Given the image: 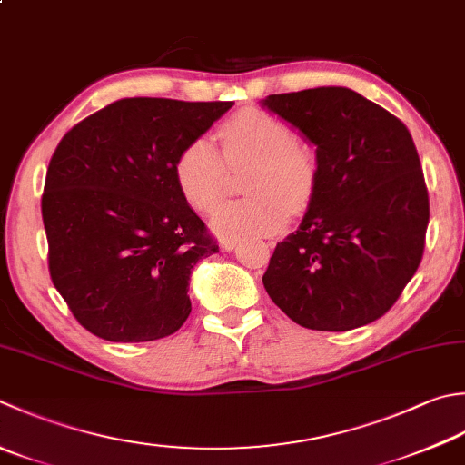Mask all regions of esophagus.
<instances>
[{"label": "esophagus", "instance_id": "esophagus-1", "mask_svg": "<svg viewBox=\"0 0 465 465\" xmlns=\"http://www.w3.org/2000/svg\"><path fill=\"white\" fill-rule=\"evenodd\" d=\"M235 245H238V242H233V240H223L222 242V250L223 252H230V250H233Z\"/></svg>", "mask_w": 465, "mask_h": 465}]
</instances>
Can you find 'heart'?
I'll return each instance as SVG.
<instances>
[{
    "instance_id": "1",
    "label": "heart",
    "mask_w": 465,
    "mask_h": 465,
    "mask_svg": "<svg viewBox=\"0 0 465 465\" xmlns=\"http://www.w3.org/2000/svg\"><path fill=\"white\" fill-rule=\"evenodd\" d=\"M217 141L222 154L207 139L189 141L177 153L173 175L191 207L212 212L227 193V167L252 165L243 183L252 195L222 205L212 217L222 238L238 242L274 235L290 212L300 213L312 203L322 177L321 154L314 144L298 141L280 116L242 108L222 123Z\"/></svg>"
}]
</instances>
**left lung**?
Returning <instances> with one entry per match:
<instances>
[{
    "label": "left lung",
    "instance_id": "8db88e82",
    "mask_svg": "<svg viewBox=\"0 0 465 465\" xmlns=\"http://www.w3.org/2000/svg\"><path fill=\"white\" fill-rule=\"evenodd\" d=\"M316 144L321 187L262 282L304 329L342 332L389 312L420 268L430 195L407 126L342 86L263 100Z\"/></svg>",
    "mask_w": 465,
    "mask_h": 465
}]
</instances>
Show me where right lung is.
Wrapping results in <instances>:
<instances>
[{"mask_svg":"<svg viewBox=\"0 0 465 465\" xmlns=\"http://www.w3.org/2000/svg\"><path fill=\"white\" fill-rule=\"evenodd\" d=\"M232 104L121 98L58 143L42 195L50 278L98 339L157 341L187 321L191 270L220 248L173 163Z\"/></svg>","mask_w":465,"mask_h":465,"instance_id":"1","label":"right lung"}]
</instances>
